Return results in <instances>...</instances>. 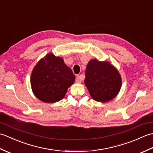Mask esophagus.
Instances as JSON below:
<instances>
[{
	"label": "esophagus",
	"instance_id": "1",
	"mask_svg": "<svg viewBox=\"0 0 153 153\" xmlns=\"http://www.w3.org/2000/svg\"><path fill=\"white\" fill-rule=\"evenodd\" d=\"M82 79H83V77H82V76H77L76 77V82H77V83H80L81 82H82Z\"/></svg>",
	"mask_w": 153,
	"mask_h": 153
}]
</instances>
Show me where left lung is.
Masks as SVG:
<instances>
[{"instance_id":"1","label":"left lung","mask_w":153,"mask_h":153,"mask_svg":"<svg viewBox=\"0 0 153 153\" xmlns=\"http://www.w3.org/2000/svg\"><path fill=\"white\" fill-rule=\"evenodd\" d=\"M85 85L92 98L99 102H108L118 95L122 79L116 68L108 62L93 59L85 70Z\"/></svg>"}]
</instances>
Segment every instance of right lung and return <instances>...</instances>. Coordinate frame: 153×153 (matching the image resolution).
<instances>
[{
  "mask_svg": "<svg viewBox=\"0 0 153 153\" xmlns=\"http://www.w3.org/2000/svg\"><path fill=\"white\" fill-rule=\"evenodd\" d=\"M75 76L60 57L48 54L33 68L31 85L34 95L41 101L51 103L62 99Z\"/></svg>",
  "mask_w": 153,
  "mask_h": 153,
  "instance_id": "1",
  "label": "right lung"
}]
</instances>
